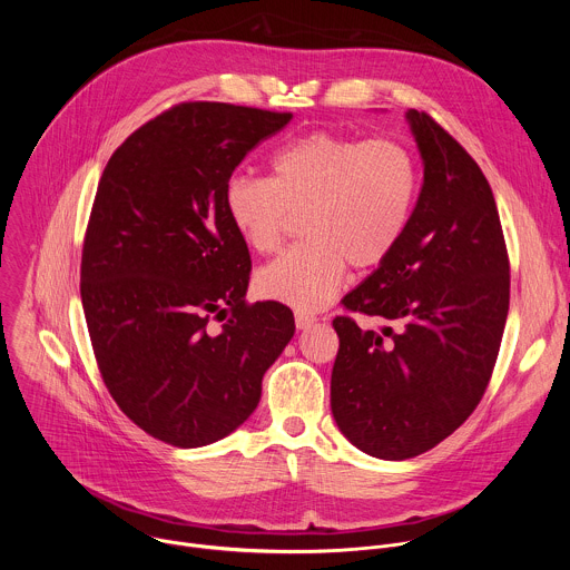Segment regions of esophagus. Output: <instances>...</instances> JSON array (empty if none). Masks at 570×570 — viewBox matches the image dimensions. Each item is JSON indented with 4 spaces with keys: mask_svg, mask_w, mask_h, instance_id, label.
Listing matches in <instances>:
<instances>
[{
    "mask_svg": "<svg viewBox=\"0 0 570 570\" xmlns=\"http://www.w3.org/2000/svg\"><path fill=\"white\" fill-rule=\"evenodd\" d=\"M315 322H317V317H315L313 313H306V311H297V313H295V327H297L299 332L311 330Z\"/></svg>",
    "mask_w": 570,
    "mask_h": 570,
    "instance_id": "obj_1",
    "label": "esophagus"
}]
</instances>
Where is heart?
<instances>
[{"label":"heart","instance_id":"heart-1","mask_svg":"<svg viewBox=\"0 0 570 570\" xmlns=\"http://www.w3.org/2000/svg\"><path fill=\"white\" fill-rule=\"evenodd\" d=\"M417 159L394 139L315 130L282 146L271 178L234 174L225 212L255 253H273L295 214L306 238L257 273V291L299 311L327 306L347 266L383 264L409 227L417 196Z\"/></svg>","mask_w":570,"mask_h":570}]
</instances>
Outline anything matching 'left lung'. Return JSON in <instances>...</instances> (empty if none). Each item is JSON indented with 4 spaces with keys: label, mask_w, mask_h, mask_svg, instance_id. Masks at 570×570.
Here are the masks:
<instances>
[{
    "label": "left lung",
    "mask_w": 570,
    "mask_h": 570,
    "mask_svg": "<svg viewBox=\"0 0 570 570\" xmlns=\"http://www.w3.org/2000/svg\"><path fill=\"white\" fill-rule=\"evenodd\" d=\"M424 183L394 253L343 304L381 332L336 317L332 413L381 460L415 458L473 413L490 383L510 308V262L490 183L426 112L409 110Z\"/></svg>",
    "instance_id": "left-lung-1"
}]
</instances>
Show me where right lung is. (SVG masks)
Returning <instances> with one entry per match:
<instances>
[{
  "label": "right lung",
  "mask_w": 570,
  "mask_h": 570,
  "mask_svg": "<svg viewBox=\"0 0 570 570\" xmlns=\"http://www.w3.org/2000/svg\"><path fill=\"white\" fill-rule=\"evenodd\" d=\"M291 117L180 104L135 130L101 176L80 299L112 399L167 444L198 449L236 431L295 334L288 306L246 302L250 253L225 212L232 171Z\"/></svg>",
  "instance_id": "1"
}]
</instances>
